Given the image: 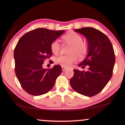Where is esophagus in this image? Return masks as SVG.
<instances>
[{
	"instance_id": "34e87169",
	"label": "esophagus",
	"mask_w": 125,
	"mask_h": 125,
	"mask_svg": "<svg viewBox=\"0 0 125 125\" xmlns=\"http://www.w3.org/2000/svg\"><path fill=\"white\" fill-rule=\"evenodd\" d=\"M66 69H67V68L64 67V66H62V71H63V72L65 71Z\"/></svg>"
}]
</instances>
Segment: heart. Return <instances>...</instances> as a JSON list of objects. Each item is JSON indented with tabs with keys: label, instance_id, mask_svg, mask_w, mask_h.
I'll list each match as a JSON object with an SVG mask.
<instances>
[{
	"label": "heart",
	"instance_id": "heart-1",
	"mask_svg": "<svg viewBox=\"0 0 125 125\" xmlns=\"http://www.w3.org/2000/svg\"><path fill=\"white\" fill-rule=\"evenodd\" d=\"M62 40L65 43L69 44L68 53L65 55H60L55 57L54 62L64 67H69L77 60L86 57L89 52V45L83 42V37L76 32L71 31L63 36ZM61 46L57 40H54L51 44V49L53 53L57 54L60 51Z\"/></svg>",
	"mask_w": 125,
	"mask_h": 125
}]
</instances>
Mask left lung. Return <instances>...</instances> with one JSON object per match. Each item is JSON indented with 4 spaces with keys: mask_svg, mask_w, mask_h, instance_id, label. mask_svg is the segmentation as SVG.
<instances>
[{
    "mask_svg": "<svg viewBox=\"0 0 125 125\" xmlns=\"http://www.w3.org/2000/svg\"><path fill=\"white\" fill-rule=\"evenodd\" d=\"M74 31L88 40V54L78 66L88 68L86 72L73 70L70 84L78 93L92 97L100 93L112 77L115 61L114 49L108 37L97 29L84 27Z\"/></svg>",
    "mask_w": 125,
    "mask_h": 125,
    "instance_id": "8db88e82",
    "label": "left lung"
}]
</instances>
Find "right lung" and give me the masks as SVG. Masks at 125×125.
I'll use <instances>...</instances> for the list:
<instances>
[{
    "instance_id": "add662e5",
    "label": "right lung",
    "mask_w": 125,
    "mask_h": 125,
    "mask_svg": "<svg viewBox=\"0 0 125 125\" xmlns=\"http://www.w3.org/2000/svg\"><path fill=\"white\" fill-rule=\"evenodd\" d=\"M64 32L39 28L25 33L18 41L14 50L15 74L22 88L30 94L48 93L62 72L59 65L50 69L42 65L52 56L51 43Z\"/></svg>"
}]
</instances>
